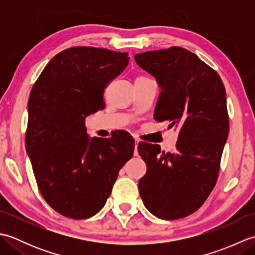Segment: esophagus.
Listing matches in <instances>:
<instances>
[{
  "instance_id": "34e87169",
  "label": "esophagus",
  "mask_w": 255,
  "mask_h": 255,
  "mask_svg": "<svg viewBox=\"0 0 255 255\" xmlns=\"http://www.w3.org/2000/svg\"><path fill=\"white\" fill-rule=\"evenodd\" d=\"M140 142V140L139 139H134V149L137 148V145H138V143Z\"/></svg>"
}]
</instances>
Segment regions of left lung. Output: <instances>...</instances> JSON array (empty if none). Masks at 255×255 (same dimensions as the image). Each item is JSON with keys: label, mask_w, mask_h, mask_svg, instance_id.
<instances>
[{"label": "left lung", "mask_w": 255, "mask_h": 255, "mask_svg": "<svg viewBox=\"0 0 255 255\" xmlns=\"http://www.w3.org/2000/svg\"><path fill=\"white\" fill-rule=\"evenodd\" d=\"M134 60L161 89L155 121L180 128L171 152H161L159 144H138L147 164L139 193L155 217L180 219L196 211L217 182L229 132L226 90L215 70L181 47L137 53Z\"/></svg>", "instance_id": "obj_1"}]
</instances>
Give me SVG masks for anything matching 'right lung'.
I'll use <instances>...</instances> for the list:
<instances>
[{
    "label": "right lung",
    "mask_w": 255,
    "mask_h": 255,
    "mask_svg": "<svg viewBox=\"0 0 255 255\" xmlns=\"http://www.w3.org/2000/svg\"><path fill=\"white\" fill-rule=\"evenodd\" d=\"M129 59L127 52L104 48H69L48 62L31 89L26 151L42 197L68 218L99 213L133 154L134 141L126 132L90 138L85 127V118L104 107L105 88Z\"/></svg>",
    "instance_id": "add662e5"
}]
</instances>
